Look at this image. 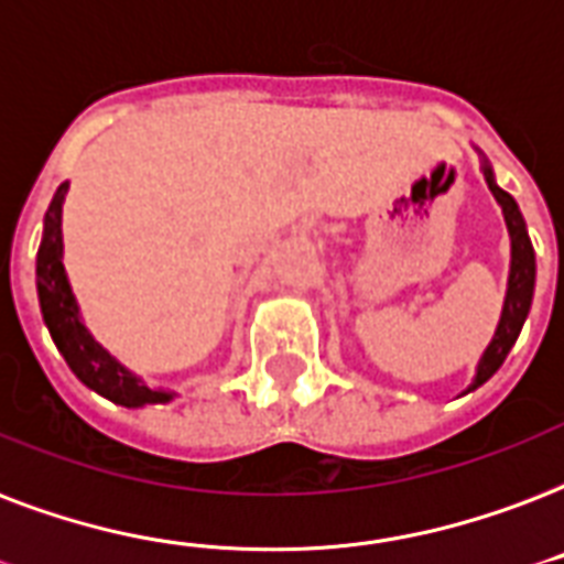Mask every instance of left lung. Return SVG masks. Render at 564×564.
Returning <instances> with one entry per match:
<instances>
[{
  "instance_id": "1",
  "label": "left lung",
  "mask_w": 564,
  "mask_h": 564,
  "mask_svg": "<svg viewBox=\"0 0 564 564\" xmlns=\"http://www.w3.org/2000/svg\"><path fill=\"white\" fill-rule=\"evenodd\" d=\"M485 183L491 188V195L497 197V204L502 206V218H506V227H509L511 239V269H509V290H506V301H502V316L500 325L494 330V339L488 343V349L479 358V367H476V378L473 384L467 387V393L482 387L488 378L502 367V360L511 351V346L518 343V334H521L523 322H527V313H530L532 304V290H535V251H532L530 234H527V225H523V215L514 204V197L509 192H502L494 180V171L485 159Z\"/></svg>"
}]
</instances>
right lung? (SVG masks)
Listing matches in <instances>:
<instances>
[{"label": "right lung", "instance_id": "add662e5", "mask_svg": "<svg viewBox=\"0 0 564 564\" xmlns=\"http://www.w3.org/2000/svg\"><path fill=\"white\" fill-rule=\"evenodd\" d=\"M67 195V183L58 186L53 204L43 215V239L37 248V299H41V313L46 328L53 334V343L73 369V376L82 384L97 390L100 397L111 399L115 405L141 408V405H162L171 402L174 393L153 390L132 376L123 364L111 358L100 343L91 337V330L85 328L79 316V304L73 299L70 283L64 274V242H62V204Z\"/></svg>", "mask_w": 564, "mask_h": 564}]
</instances>
